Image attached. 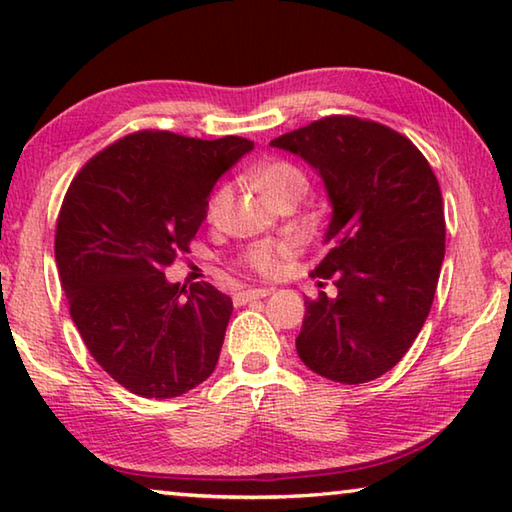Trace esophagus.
Instances as JSON below:
<instances>
[{
    "label": "esophagus",
    "mask_w": 512,
    "mask_h": 512,
    "mask_svg": "<svg viewBox=\"0 0 512 512\" xmlns=\"http://www.w3.org/2000/svg\"><path fill=\"white\" fill-rule=\"evenodd\" d=\"M271 293H273V289H268V287L246 289V291L237 293V302H250V300H257V298H266V296H271Z\"/></svg>",
    "instance_id": "34e87169"
}]
</instances>
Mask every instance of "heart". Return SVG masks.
Segmentation results:
<instances>
[{
	"label": "heart",
	"instance_id": "1",
	"mask_svg": "<svg viewBox=\"0 0 512 512\" xmlns=\"http://www.w3.org/2000/svg\"><path fill=\"white\" fill-rule=\"evenodd\" d=\"M257 185L262 187V192L271 198L275 205L284 201H298V198L307 192L309 180L307 173L302 171L298 164L287 160H271L262 164L255 171ZM232 201V185L221 183L216 185L205 203V219L210 223L223 221L225 212H228ZM291 255L289 244H273V241H264V244H255L244 250L241 262H244L250 271L259 275H277L282 271L284 262Z\"/></svg>",
	"mask_w": 512,
	"mask_h": 512
}]
</instances>
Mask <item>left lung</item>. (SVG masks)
I'll return each instance as SVG.
<instances>
[{"label": "left lung", "mask_w": 512, "mask_h": 512, "mask_svg": "<svg viewBox=\"0 0 512 512\" xmlns=\"http://www.w3.org/2000/svg\"><path fill=\"white\" fill-rule=\"evenodd\" d=\"M271 144L307 160L332 203L311 277L339 293L305 300L296 350L320 377L366 384L400 363L429 316L445 257L440 185L409 137L370 119L329 115Z\"/></svg>", "instance_id": "8db88e82"}]
</instances>
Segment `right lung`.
Wrapping results in <instances>:
<instances>
[{
	"instance_id": "right-lung-1",
	"label": "right lung",
	"mask_w": 512,
	"mask_h": 512,
	"mask_svg": "<svg viewBox=\"0 0 512 512\" xmlns=\"http://www.w3.org/2000/svg\"><path fill=\"white\" fill-rule=\"evenodd\" d=\"M250 149L237 135L137 131L69 185L56 223L60 282L85 348L126 391L169 400L214 372L232 300L210 282L185 291L164 268L189 253L214 183Z\"/></svg>"
}]
</instances>
